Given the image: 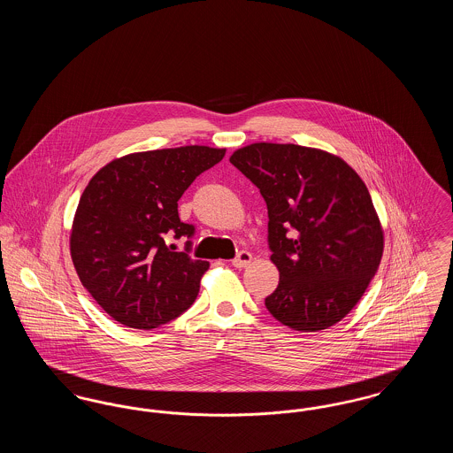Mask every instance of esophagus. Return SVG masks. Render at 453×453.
<instances>
[{
  "label": "esophagus",
  "mask_w": 453,
  "mask_h": 453,
  "mask_svg": "<svg viewBox=\"0 0 453 453\" xmlns=\"http://www.w3.org/2000/svg\"><path fill=\"white\" fill-rule=\"evenodd\" d=\"M251 259H253V255L250 251H239L236 258L233 259V265L236 268H244V266H248L251 263Z\"/></svg>",
  "instance_id": "34e87169"
}]
</instances>
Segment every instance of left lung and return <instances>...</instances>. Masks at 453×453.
Segmentation results:
<instances>
[{
	"label": "left lung",
	"mask_w": 453,
	"mask_h": 453,
	"mask_svg": "<svg viewBox=\"0 0 453 453\" xmlns=\"http://www.w3.org/2000/svg\"><path fill=\"white\" fill-rule=\"evenodd\" d=\"M266 202L268 248L280 272L265 299L296 331L342 321L373 279L384 234L362 178L343 159L297 144L258 142L229 159Z\"/></svg>",
	"instance_id": "left-lung-1"
}]
</instances>
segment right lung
Returning <instances> with one entry per match:
<instances>
[{"label":"right lung","instance_id":"right-lung-1","mask_svg":"<svg viewBox=\"0 0 453 453\" xmlns=\"http://www.w3.org/2000/svg\"><path fill=\"white\" fill-rule=\"evenodd\" d=\"M224 154L207 146L135 152L89 180L73 222L71 258L115 321L154 329L194 303L209 261L190 257L195 226L180 220L178 200ZM170 235L189 239L183 252L165 244Z\"/></svg>","mask_w":453,"mask_h":453}]
</instances>
